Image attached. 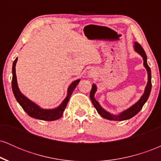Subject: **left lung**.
Here are the masks:
<instances>
[{
  "label": "left lung",
  "mask_w": 161,
  "mask_h": 161,
  "mask_svg": "<svg viewBox=\"0 0 161 161\" xmlns=\"http://www.w3.org/2000/svg\"><path fill=\"white\" fill-rule=\"evenodd\" d=\"M133 47L135 51H136V53H138V54L142 57V59H143V65L145 66L146 70H147V82L145 86V92H144L143 95L141 96V97H140V99L138 100L137 102L135 103L134 104H132V106L129 107V108L123 110V111L119 113L117 115H115V114H113L111 113L104 110V109L101 106V104H99L98 101H96V99L95 98V95L96 92H97V88L95 84L92 85L91 92H90V98H91L92 104H93L94 107H95L96 110H97V113H98L103 118H104V119L114 121H123L126 120V119H131V118L133 117L134 116H136V114L142 110V107H143L144 104H145L147 98H148L149 95H150L151 90V73L150 67L147 65V56H146V53L145 52V51H144V49L142 48V46L140 45L138 42H135Z\"/></svg>",
  "instance_id": "left-lung-1"
}]
</instances>
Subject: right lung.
<instances>
[{
	"instance_id": "1",
	"label": "right lung",
	"mask_w": 161,
	"mask_h": 161,
	"mask_svg": "<svg viewBox=\"0 0 161 161\" xmlns=\"http://www.w3.org/2000/svg\"><path fill=\"white\" fill-rule=\"evenodd\" d=\"M17 57L16 60L13 63V68H12V73H13V79H12V89L14 95L15 96L16 101L19 103L20 106L26 112V114L31 117L36 118V119H41V120L45 121H53L56 119H60L63 115L64 110H65L66 105H67L68 101L70 98L73 92L74 91L75 87L80 82V79H76L73 81L71 84L68 87L67 89V95L64 98L62 103L59 105L58 107L52 109H45L41 108L39 105L36 104L31 101L30 99L28 98L25 95L20 92L19 87L17 84V79H16V65L17 62Z\"/></svg>"
}]
</instances>
